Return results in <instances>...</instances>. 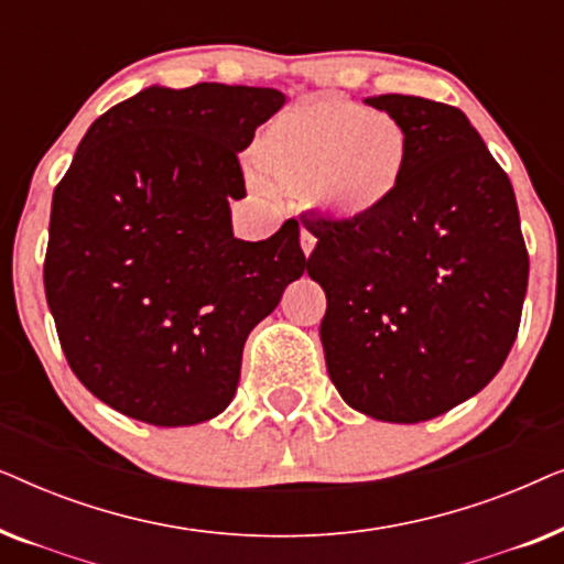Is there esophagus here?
Segmentation results:
<instances>
[{
    "instance_id": "obj_1",
    "label": "esophagus",
    "mask_w": 564,
    "mask_h": 564,
    "mask_svg": "<svg viewBox=\"0 0 564 564\" xmlns=\"http://www.w3.org/2000/svg\"><path fill=\"white\" fill-rule=\"evenodd\" d=\"M300 246H303L305 257H311L313 249H315V236L307 228H303V234H300Z\"/></svg>"
}]
</instances>
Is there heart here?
I'll return each instance as SVG.
<instances>
[{
	"instance_id": "obj_1",
	"label": "heart",
	"mask_w": 564,
	"mask_h": 564,
	"mask_svg": "<svg viewBox=\"0 0 564 564\" xmlns=\"http://www.w3.org/2000/svg\"><path fill=\"white\" fill-rule=\"evenodd\" d=\"M253 166L276 189H311L315 205L336 218H369L403 189L411 135L395 115L318 97L269 120Z\"/></svg>"
}]
</instances>
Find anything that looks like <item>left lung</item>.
I'll return each instance as SVG.
<instances>
[{"label":"left lung","mask_w":564,"mask_h":564,"mask_svg":"<svg viewBox=\"0 0 564 564\" xmlns=\"http://www.w3.org/2000/svg\"><path fill=\"white\" fill-rule=\"evenodd\" d=\"M403 122L411 169L380 213L311 215L307 274L326 290L321 341L354 411L436 419L480 392L511 351L529 282L511 180L454 105L367 99Z\"/></svg>","instance_id":"left-lung-1"}]
</instances>
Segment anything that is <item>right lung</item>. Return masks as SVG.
I'll return each instance as SVG.
<instances>
[{
	"label": "right lung",
	"mask_w": 564,
	"mask_h": 564,
	"mask_svg": "<svg viewBox=\"0 0 564 564\" xmlns=\"http://www.w3.org/2000/svg\"><path fill=\"white\" fill-rule=\"evenodd\" d=\"M284 105L269 87H149L91 122L56 184L45 300L91 395L153 426L226 411L243 344L307 269L297 220L241 241L238 151Z\"/></svg>",
	"instance_id": "1"
}]
</instances>
